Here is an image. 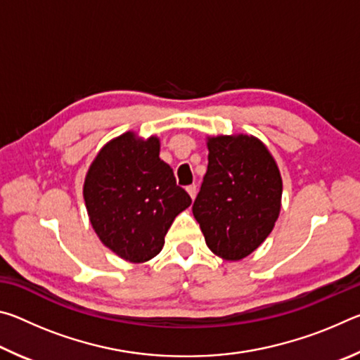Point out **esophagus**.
I'll list each match as a JSON object with an SVG mask.
<instances>
[{
	"mask_svg": "<svg viewBox=\"0 0 360 360\" xmlns=\"http://www.w3.org/2000/svg\"><path fill=\"white\" fill-rule=\"evenodd\" d=\"M186 191H187V193H188V195H191V198L193 200V198H195V195H197V186H195V184H192V186H187V187H186Z\"/></svg>",
	"mask_w": 360,
	"mask_h": 360,
	"instance_id": "esophagus-1",
	"label": "esophagus"
}]
</instances>
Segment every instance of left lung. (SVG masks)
I'll return each mask as SVG.
<instances>
[{
    "mask_svg": "<svg viewBox=\"0 0 360 360\" xmlns=\"http://www.w3.org/2000/svg\"><path fill=\"white\" fill-rule=\"evenodd\" d=\"M208 169L192 212L205 241L224 260H241L271 233L283 179L266 146L252 135L206 138Z\"/></svg>",
    "mask_w": 360,
    "mask_h": 360,
    "instance_id": "left-lung-1",
    "label": "left lung"
}]
</instances>
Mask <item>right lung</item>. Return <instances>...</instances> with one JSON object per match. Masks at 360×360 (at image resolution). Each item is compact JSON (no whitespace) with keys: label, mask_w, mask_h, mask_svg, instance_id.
Returning a JSON list of instances; mask_svg holds the SVG:
<instances>
[{"label":"right lung","mask_w":360,"mask_h":360,"mask_svg":"<svg viewBox=\"0 0 360 360\" xmlns=\"http://www.w3.org/2000/svg\"><path fill=\"white\" fill-rule=\"evenodd\" d=\"M158 155L157 136L125 131L103 146L85 174L84 200L95 233L131 264L154 259L174 217L192 203Z\"/></svg>","instance_id":"obj_1"}]
</instances>
